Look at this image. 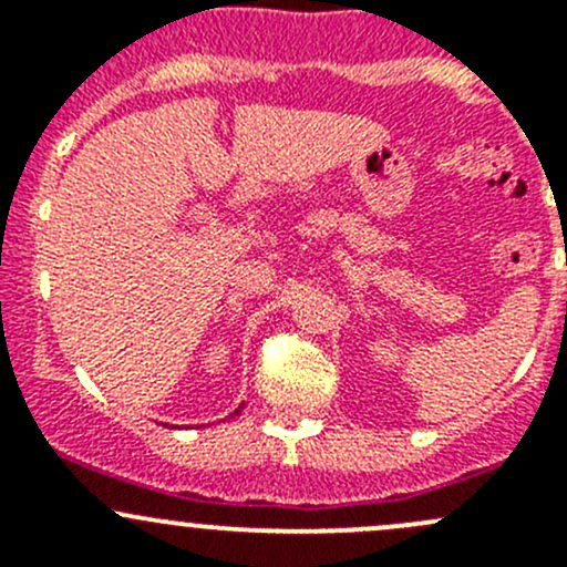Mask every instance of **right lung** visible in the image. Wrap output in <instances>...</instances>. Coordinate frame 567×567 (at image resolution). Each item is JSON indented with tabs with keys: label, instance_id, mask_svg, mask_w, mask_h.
I'll use <instances>...</instances> for the list:
<instances>
[{
	"label": "right lung",
	"instance_id": "1",
	"mask_svg": "<svg viewBox=\"0 0 567 567\" xmlns=\"http://www.w3.org/2000/svg\"><path fill=\"white\" fill-rule=\"evenodd\" d=\"M241 409H244V405H241ZM241 409H238V411H236V414H241Z\"/></svg>",
	"mask_w": 567,
	"mask_h": 567
}]
</instances>
